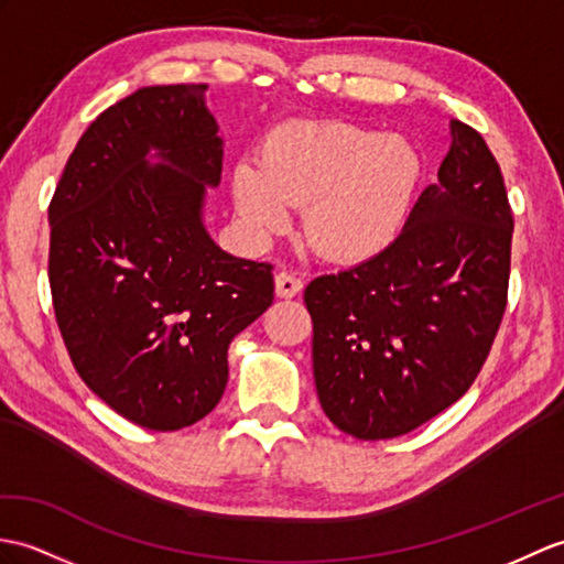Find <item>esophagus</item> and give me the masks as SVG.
I'll return each mask as SVG.
<instances>
[{
    "instance_id": "obj_1",
    "label": "esophagus",
    "mask_w": 564,
    "mask_h": 564,
    "mask_svg": "<svg viewBox=\"0 0 564 564\" xmlns=\"http://www.w3.org/2000/svg\"><path fill=\"white\" fill-rule=\"evenodd\" d=\"M276 295L279 297H295L300 291H303V281H300L295 273L291 271H279L276 273Z\"/></svg>"
}]
</instances>
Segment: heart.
Listing matches in <instances>:
<instances>
[{"instance_id": "1", "label": "heart", "mask_w": 564, "mask_h": 564, "mask_svg": "<svg viewBox=\"0 0 564 564\" xmlns=\"http://www.w3.org/2000/svg\"><path fill=\"white\" fill-rule=\"evenodd\" d=\"M421 177L423 159L409 139L300 122L273 129L257 167L232 170V199L259 238L285 226L288 204H303L305 240L326 259L356 264L399 238Z\"/></svg>"}]
</instances>
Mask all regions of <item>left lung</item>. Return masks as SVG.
I'll return each mask as SVG.
<instances>
[{
	"label": "left lung",
	"mask_w": 564,
	"mask_h": 564,
	"mask_svg": "<svg viewBox=\"0 0 564 564\" xmlns=\"http://www.w3.org/2000/svg\"><path fill=\"white\" fill-rule=\"evenodd\" d=\"M449 127L437 185L399 238L305 288L319 403L358 440L405 435L459 401L507 307L514 218L500 165L474 127Z\"/></svg>",
	"instance_id": "8db88e82"
}]
</instances>
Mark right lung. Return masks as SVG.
<instances>
[{
  "instance_id": "obj_1",
  "label": "right lung",
  "mask_w": 564,
  "mask_h": 564,
  "mask_svg": "<svg viewBox=\"0 0 564 564\" xmlns=\"http://www.w3.org/2000/svg\"><path fill=\"white\" fill-rule=\"evenodd\" d=\"M206 88L147 86L110 105L47 208L52 305L74 368L112 411L159 432L216 409L230 341L273 303V267L223 252L204 228L223 167Z\"/></svg>"
}]
</instances>
